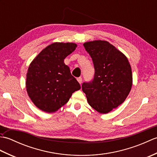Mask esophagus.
Wrapping results in <instances>:
<instances>
[{"mask_svg": "<svg viewBox=\"0 0 157 157\" xmlns=\"http://www.w3.org/2000/svg\"><path fill=\"white\" fill-rule=\"evenodd\" d=\"M77 80H78V82L79 83V84H82V78H81V77H79V78H77Z\"/></svg>", "mask_w": 157, "mask_h": 157, "instance_id": "34e87169", "label": "esophagus"}]
</instances>
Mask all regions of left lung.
I'll return each mask as SVG.
<instances>
[{"label":"left lung","instance_id":"8db88e82","mask_svg":"<svg viewBox=\"0 0 157 157\" xmlns=\"http://www.w3.org/2000/svg\"><path fill=\"white\" fill-rule=\"evenodd\" d=\"M92 59L94 79L82 84L88 104L100 113H108L125 101L132 86V72L126 56L106 40L86 42Z\"/></svg>","mask_w":157,"mask_h":157}]
</instances>
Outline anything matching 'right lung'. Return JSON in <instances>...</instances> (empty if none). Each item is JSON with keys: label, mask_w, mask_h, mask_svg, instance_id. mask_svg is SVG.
Masks as SVG:
<instances>
[{"label": "right lung", "mask_w": 157, "mask_h": 157, "mask_svg": "<svg viewBox=\"0 0 157 157\" xmlns=\"http://www.w3.org/2000/svg\"><path fill=\"white\" fill-rule=\"evenodd\" d=\"M77 47L73 42H55L46 46L31 62L26 74L25 88L36 106L54 113L81 88L65 64L64 59Z\"/></svg>", "instance_id": "1"}]
</instances>
